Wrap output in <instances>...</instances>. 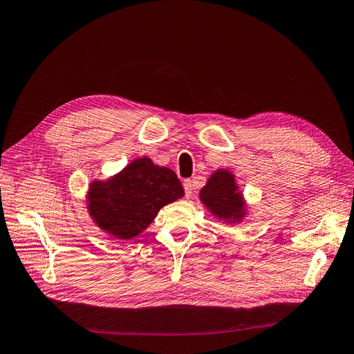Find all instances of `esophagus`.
<instances>
[{
	"instance_id": "esophagus-1",
	"label": "esophagus",
	"mask_w": 354,
	"mask_h": 354,
	"mask_svg": "<svg viewBox=\"0 0 354 354\" xmlns=\"http://www.w3.org/2000/svg\"><path fill=\"white\" fill-rule=\"evenodd\" d=\"M183 187H185L186 198H190L192 194H194V181H192V180H185Z\"/></svg>"
}]
</instances>
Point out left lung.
I'll use <instances>...</instances> for the list:
<instances>
[{
    "label": "left lung",
    "mask_w": 354,
    "mask_h": 354,
    "mask_svg": "<svg viewBox=\"0 0 354 354\" xmlns=\"http://www.w3.org/2000/svg\"><path fill=\"white\" fill-rule=\"evenodd\" d=\"M199 198L214 216L226 220V223H238L245 217V202L234 176L227 169H218L201 189Z\"/></svg>",
    "instance_id": "obj_1"
}]
</instances>
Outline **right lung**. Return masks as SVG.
I'll use <instances>...</instances> for the list:
<instances>
[{
  "mask_svg": "<svg viewBox=\"0 0 354 354\" xmlns=\"http://www.w3.org/2000/svg\"><path fill=\"white\" fill-rule=\"evenodd\" d=\"M183 195L174 171L145 156L109 180L93 181L88 212L102 230L118 239H133L153 221L160 208Z\"/></svg>",
  "mask_w": 354,
  "mask_h": 354,
  "instance_id": "add662e5",
  "label": "right lung"
}]
</instances>
